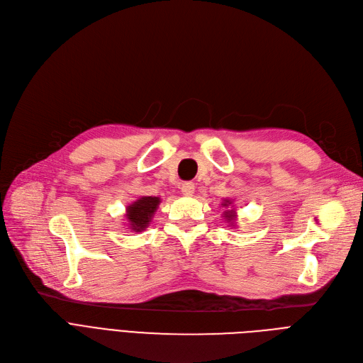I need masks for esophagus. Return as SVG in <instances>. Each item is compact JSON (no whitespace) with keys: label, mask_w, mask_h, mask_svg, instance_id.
Segmentation results:
<instances>
[{"label":"esophagus","mask_w":363,"mask_h":363,"mask_svg":"<svg viewBox=\"0 0 363 363\" xmlns=\"http://www.w3.org/2000/svg\"><path fill=\"white\" fill-rule=\"evenodd\" d=\"M181 191H182L184 196L191 197L194 194V191H196V186H194L193 182H184L182 186H181Z\"/></svg>","instance_id":"1"}]
</instances>
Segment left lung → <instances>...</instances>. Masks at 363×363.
Segmentation results:
<instances>
[{
  "label": "left lung",
  "mask_w": 363,
  "mask_h": 363,
  "mask_svg": "<svg viewBox=\"0 0 363 363\" xmlns=\"http://www.w3.org/2000/svg\"><path fill=\"white\" fill-rule=\"evenodd\" d=\"M233 201L231 200H225V203H222V206H230ZM225 219L228 220V222H234L235 220V211L233 208V211H225ZM233 226H234V223H231Z\"/></svg>",
  "instance_id": "left-lung-1"
}]
</instances>
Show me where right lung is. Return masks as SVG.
I'll return each instance as SVG.
<instances>
[{
	"label": "right lung",
	"instance_id": "1",
	"mask_svg": "<svg viewBox=\"0 0 363 363\" xmlns=\"http://www.w3.org/2000/svg\"><path fill=\"white\" fill-rule=\"evenodd\" d=\"M160 204L159 197H141L126 207V219L133 233H141L150 225Z\"/></svg>",
	"mask_w": 363,
	"mask_h": 363
}]
</instances>
